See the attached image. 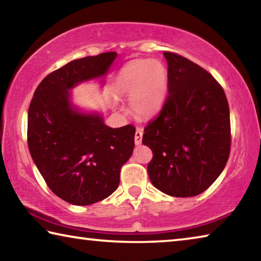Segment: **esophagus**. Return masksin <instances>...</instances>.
<instances>
[{"instance_id":"obj_1","label":"esophagus","mask_w":261,"mask_h":261,"mask_svg":"<svg viewBox=\"0 0 261 261\" xmlns=\"http://www.w3.org/2000/svg\"><path fill=\"white\" fill-rule=\"evenodd\" d=\"M141 139H143V130L141 129H137L136 134H135V143L136 145H140L141 144Z\"/></svg>"}]
</instances>
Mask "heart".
<instances>
[{"mask_svg": "<svg viewBox=\"0 0 261 261\" xmlns=\"http://www.w3.org/2000/svg\"><path fill=\"white\" fill-rule=\"evenodd\" d=\"M114 93L130 98L132 113L139 118L156 115L168 92V71L158 60H134L126 63L113 83Z\"/></svg>", "mask_w": 261, "mask_h": 261, "instance_id": "1", "label": "heart"}]
</instances>
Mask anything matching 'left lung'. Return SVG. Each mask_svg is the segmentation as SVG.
<instances>
[{"instance_id":"obj_1","label":"left lung","mask_w":261,"mask_h":261,"mask_svg":"<svg viewBox=\"0 0 261 261\" xmlns=\"http://www.w3.org/2000/svg\"><path fill=\"white\" fill-rule=\"evenodd\" d=\"M168 63V95L144 129L153 152L149 179L173 197H194L208 189L230 154V114L226 93L211 73L176 53Z\"/></svg>"}]
</instances>
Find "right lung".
<instances>
[{"instance_id":"right-lung-1","label":"right lung","mask_w":261,"mask_h":261,"mask_svg":"<svg viewBox=\"0 0 261 261\" xmlns=\"http://www.w3.org/2000/svg\"><path fill=\"white\" fill-rule=\"evenodd\" d=\"M117 53L74 60L48 74L30 103L28 144L48 187L69 204L85 206L109 197L135 147L134 125L107 126L99 114L74 108L69 91L99 78Z\"/></svg>"}]
</instances>
